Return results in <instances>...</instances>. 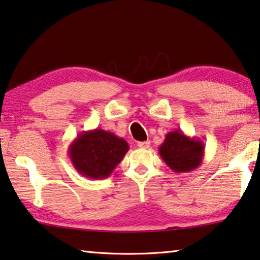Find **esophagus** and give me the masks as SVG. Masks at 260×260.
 <instances>
[{"instance_id": "esophagus-1", "label": "esophagus", "mask_w": 260, "mask_h": 260, "mask_svg": "<svg viewBox=\"0 0 260 260\" xmlns=\"http://www.w3.org/2000/svg\"><path fill=\"white\" fill-rule=\"evenodd\" d=\"M149 146H150V141H142V142H138V147H140V148H143V149L149 148Z\"/></svg>"}]
</instances>
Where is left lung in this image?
<instances>
[{
    "label": "left lung",
    "mask_w": 260,
    "mask_h": 260,
    "mask_svg": "<svg viewBox=\"0 0 260 260\" xmlns=\"http://www.w3.org/2000/svg\"><path fill=\"white\" fill-rule=\"evenodd\" d=\"M204 142L185 135L180 129L169 132L158 147V154L166 165L175 173H189L202 165Z\"/></svg>",
    "instance_id": "left-lung-1"
}]
</instances>
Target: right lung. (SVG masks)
Instances as JSON below:
<instances>
[{
  "instance_id": "add662e5",
  "label": "right lung",
  "mask_w": 260,
  "mask_h": 260,
  "mask_svg": "<svg viewBox=\"0 0 260 260\" xmlns=\"http://www.w3.org/2000/svg\"><path fill=\"white\" fill-rule=\"evenodd\" d=\"M129 146L108 131H83L69 146V157L80 175L87 179H106L120 164Z\"/></svg>"
}]
</instances>
